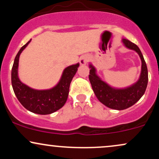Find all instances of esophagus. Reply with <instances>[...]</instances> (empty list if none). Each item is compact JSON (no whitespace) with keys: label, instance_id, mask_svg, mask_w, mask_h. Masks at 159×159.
I'll use <instances>...</instances> for the list:
<instances>
[{"label":"esophagus","instance_id":"1","mask_svg":"<svg viewBox=\"0 0 159 159\" xmlns=\"http://www.w3.org/2000/svg\"><path fill=\"white\" fill-rule=\"evenodd\" d=\"M89 60H90V57L89 56L87 55L82 56L80 58V63H81V65H84L89 61Z\"/></svg>","mask_w":159,"mask_h":159}]
</instances>
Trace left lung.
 Here are the masks:
<instances>
[{"instance_id":"1","label":"left lung","mask_w":159,"mask_h":159,"mask_svg":"<svg viewBox=\"0 0 159 159\" xmlns=\"http://www.w3.org/2000/svg\"><path fill=\"white\" fill-rule=\"evenodd\" d=\"M123 43L128 48L134 50L139 54L142 61L141 74L140 79L132 87L123 90H116L109 87L107 84L100 80L96 75V69L90 66L89 79L93 90L97 98L105 106L115 110H124L135 104L145 93L148 83V71L144 58L138 45L127 39H123Z\"/></svg>"}]
</instances>
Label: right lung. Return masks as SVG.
Here are the masks:
<instances>
[{
	"instance_id": "add662e5",
	"label": "right lung",
	"mask_w": 159,
	"mask_h": 159,
	"mask_svg": "<svg viewBox=\"0 0 159 159\" xmlns=\"http://www.w3.org/2000/svg\"><path fill=\"white\" fill-rule=\"evenodd\" d=\"M30 42V40L23 45L16 56L11 74L12 88L18 100L27 110L38 114H50L61 108L66 102L69 86L77 72L79 63L66 68L61 81L54 88L47 90H36L30 88L21 83L18 77L20 54Z\"/></svg>"
}]
</instances>
